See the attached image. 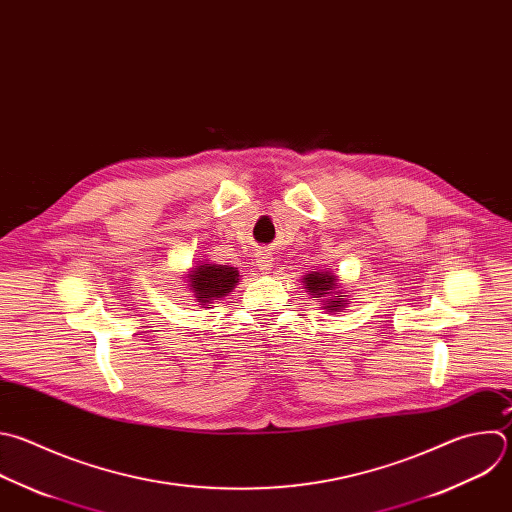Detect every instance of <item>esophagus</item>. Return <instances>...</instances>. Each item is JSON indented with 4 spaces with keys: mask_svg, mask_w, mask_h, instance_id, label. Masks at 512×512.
I'll use <instances>...</instances> for the list:
<instances>
[{
    "mask_svg": "<svg viewBox=\"0 0 512 512\" xmlns=\"http://www.w3.org/2000/svg\"><path fill=\"white\" fill-rule=\"evenodd\" d=\"M257 267L263 271V273H269L271 271V267H273V255L267 251V249H263V251H259L257 253Z\"/></svg>",
    "mask_w": 512,
    "mask_h": 512,
    "instance_id": "1",
    "label": "esophagus"
}]
</instances>
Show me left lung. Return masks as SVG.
<instances>
[{
  "label": "left lung",
  "instance_id": "8db88e82",
  "mask_svg": "<svg viewBox=\"0 0 512 512\" xmlns=\"http://www.w3.org/2000/svg\"><path fill=\"white\" fill-rule=\"evenodd\" d=\"M303 283L307 285V289H309L313 295L323 297V293H327V291H331V289L335 287V275H331V273H327V271H323V273L311 271V273L305 277V281H303ZM335 297H337V299H342L344 295H337V293H335ZM325 307H329V309L333 311V309L342 307V305H339V301H331V303H329V305H325Z\"/></svg>",
  "mask_w": 512,
  "mask_h": 512
}]
</instances>
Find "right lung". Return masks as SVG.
Masks as SVG:
<instances>
[{"mask_svg":"<svg viewBox=\"0 0 512 512\" xmlns=\"http://www.w3.org/2000/svg\"><path fill=\"white\" fill-rule=\"evenodd\" d=\"M239 281V271L229 265L205 263L191 273V287L201 305L227 295Z\"/></svg>","mask_w":512,"mask_h":512,"instance_id":"right-lung-1","label":"right lung"}]
</instances>
